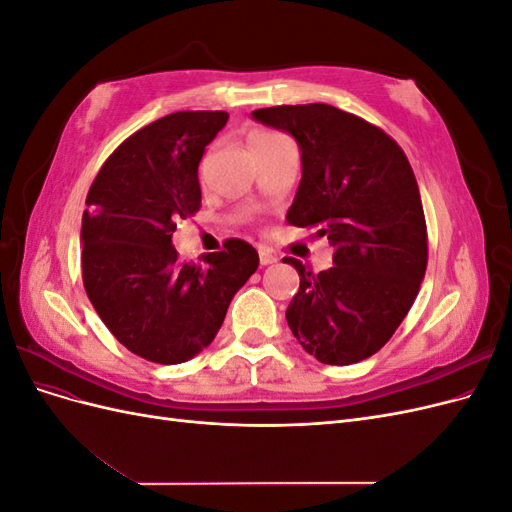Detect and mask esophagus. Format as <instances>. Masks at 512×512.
Instances as JSON below:
<instances>
[{
	"instance_id": "1",
	"label": "esophagus",
	"mask_w": 512,
	"mask_h": 512,
	"mask_svg": "<svg viewBox=\"0 0 512 512\" xmlns=\"http://www.w3.org/2000/svg\"><path fill=\"white\" fill-rule=\"evenodd\" d=\"M258 254H260V265L262 267H267V265H273V262H277V256L271 254L269 250H265V247H260Z\"/></svg>"
}]
</instances>
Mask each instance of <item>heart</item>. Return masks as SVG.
<instances>
[{"label":"heart","mask_w":512,"mask_h":512,"mask_svg":"<svg viewBox=\"0 0 512 512\" xmlns=\"http://www.w3.org/2000/svg\"><path fill=\"white\" fill-rule=\"evenodd\" d=\"M275 138H284V136L277 134V132H269V130H256V132L250 134V149L256 147V145H262V143L275 141Z\"/></svg>","instance_id":"b5f03b06"}]
</instances>
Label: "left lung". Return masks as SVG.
<instances>
[{"label":"left lung","instance_id":"8db88e82","mask_svg":"<svg viewBox=\"0 0 512 512\" xmlns=\"http://www.w3.org/2000/svg\"><path fill=\"white\" fill-rule=\"evenodd\" d=\"M256 121L297 138L303 177L286 220L333 245L335 265L301 284L286 320L320 363L352 365L397 331L427 269V224L412 166L393 138L331 104L258 108Z\"/></svg>","mask_w":512,"mask_h":512}]
</instances>
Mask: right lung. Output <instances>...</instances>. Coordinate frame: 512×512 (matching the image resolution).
Listing matches in <instances>:
<instances>
[{"instance_id": "obj_1", "label": "right lung", "mask_w": 512, "mask_h": 512, "mask_svg": "<svg viewBox=\"0 0 512 512\" xmlns=\"http://www.w3.org/2000/svg\"><path fill=\"white\" fill-rule=\"evenodd\" d=\"M224 111L170 113L126 138L91 183L83 213V284L117 342L177 365L207 348L258 252L226 239L200 265L179 260L173 232L200 209L198 164Z\"/></svg>"}]
</instances>
